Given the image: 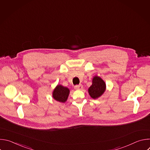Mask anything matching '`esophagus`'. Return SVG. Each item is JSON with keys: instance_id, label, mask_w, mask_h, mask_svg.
Here are the masks:
<instances>
[{"instance_id": "esophagus-1", "label": "esophagus", "mask_w": 150, "mask_h": 150, "mask_svg": "<svg viewBox=\"0 0 150 150\" xmlns=\"http://www.w3.org/2000/svg\"><path fill=\"white\" fill-rule=\"evenodd\" d=\"M74 88H75V90H82V88H83V86H82V85L80 84V85H75Z\"/></svg>"}]
</instances>
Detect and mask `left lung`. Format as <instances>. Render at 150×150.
<instances>
[{
    "mask_svg": "<svg viewBox=\"0 0 150 150\" xmlns=\"http://www.w3.org/2000/svg\"><path fill=\"white\" fill-rule=\"evenodd\" d=\"M105 82L98 76H95L92 81V85L88 88V93L91 98L96 99L103 95L105 91Z\"/></svg>",
    "mask_w": 150,
    "mask_h": 150,
    "instance_id": "obj_1",
    "label": "left lung"
}]
</instances>
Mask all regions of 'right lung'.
Masks as SVG:
<instances>
[{"label": "right lung", "mask_w": 150, "mask_h": 150, "mask_svg": "<svg viewBox=\"0 0 150 150\" xmlns=\"http://www.w3.org/2000/svg\"><path fill=\"white\" fill-rule=\"evenodd\" d=\"M69 90L66 87H63L61 85H57L53 91V98L61 103H65L67 101L69 94Z\"/></svg>", "instance_id": "1"}]
</instances>
